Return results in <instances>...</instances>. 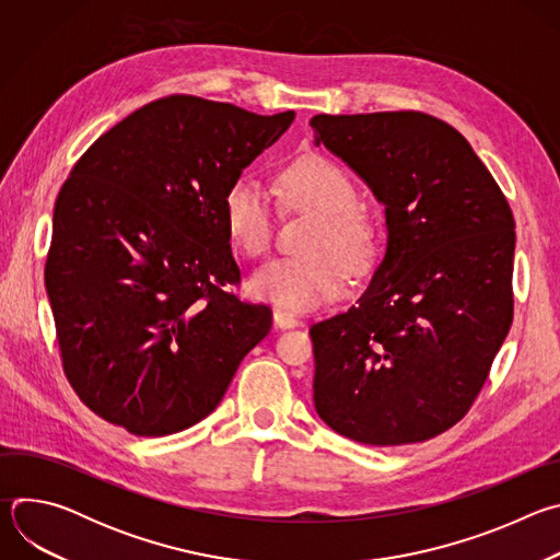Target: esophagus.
Wrapping results in <instances>:
<instances>
[{
  "mask_svg": "<svg viewBox=\"0 0 560 560\" xmlns=\"http://www.w3.org/2000/svg\"><path fill=\"white\" fill-rule=\"evenodd\" d=\"M272 318H275V326L277 328H294V326H299V318L292 312L283 310V307H275L272 310Z\"/></svg>",
  "mask_w": 560,
  "mask_h": 560,
  "instance_id": "34e87169",
  "label": "esophagus"
}]
</instances>
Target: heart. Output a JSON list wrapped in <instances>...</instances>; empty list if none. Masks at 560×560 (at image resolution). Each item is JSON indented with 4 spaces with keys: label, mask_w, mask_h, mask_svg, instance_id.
<instances>
[{
    "label": "heart",
    "mask_w": 560,
    "mask_h": 560,
    "mask_svg": "<svg viewBox=\"0 0 560 560\" xmlns=\"http://www.w3.org/2000/svg\"><path fill=\"white\" fill-rule=\"evenodd\" d=\"M288 199L316 214L305 253L299 259H272L248 281L257 299L288 310H312L346 288V266L363 270L376 250V228L357 208V186L343 168L324 156H305L281 175ZM223 223L234 253L259 259L270 250L272 208L266 188L253 175L236 177L223 197Z\"/></svg>",
    "instance_id": "obj_1"
}]
</instances>
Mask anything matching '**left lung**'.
I'll return each instance as SVG.
<instances>
[{"label":"left lung","mask_w":560,"mask_h":560,"mask_svg":"<svg viewBox=\"0 0 560 560\" xmlns=\"http://www.w3.org/2000/svg\"><path fill=\"white\" fill-rule=\"evenodd\" d=\"M310 126L385 206L387 228L359 301L310 328L314 408L365 445L428 441L467 415L510 332V203L467 139L432 115H314Z\"/></svg>","instance_id":"1"}]
</instances>
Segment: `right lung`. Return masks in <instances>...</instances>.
<instances>
[{"label": "right lung", "mask_w": 560, "mask_h": 560, "mask_svg": "<svg viewBox=\"0 0 560 560\" xmlns=\"http://www.w3.org/2000/svg\"><path fill=\"white\" fill-rule=\"evenodd\" d=\"M294 113L171 95L104 132L52 212L46 292L68 383L135 436L206 419L272 310L236 299L223 197Z\"/></svg>", "instance_id": "1"}]
</instances>
